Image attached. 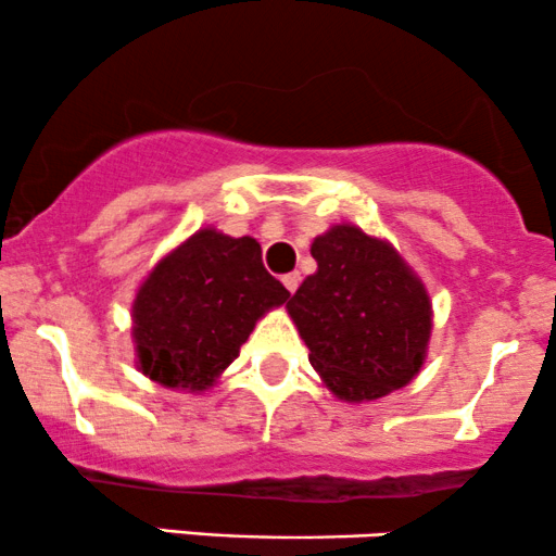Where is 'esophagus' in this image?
<instances>
[{
	"mask_svg": "<svg viewBox=\"0 0 556 556\" xmlns=\"http://www.w3.org/2000/svg\"><path fill=\"white\" fill-rule=\"evenodd\" d=\"M299 283H302V276H299V273H289V276H283V286H286V289H289L291 293L299 289Z\"/></svg>",
	"mask_w": 556,
	"mask_h": 556,
	"instance_id": "obj_1",
	"label": "esophagus"
}]
</instances>
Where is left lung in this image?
Returning a JSON list of instances; mask_svg holds the SVG:
<instances>
[{
	"label": "left lung",
	"mask_w": 556,
	"mask_h": 556,
	"mask_svg": "<svg viewBox=\"0 0 556 556\" xmlns=\"http://www.w3.org/2000/svg\"><path fill=\"white\" fill-rule=\"evenodd\" d=\"M315 276L286 304L312 367L349 403L384 397L419 375L432 336V304L388 241L332 226L312 241Z\"/></svg>",
	"instance_id": "left-lung-1"
}]
</instances>
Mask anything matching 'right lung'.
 Returning <instances> with one entry per match:
<instances>
[{"label": "right lung", "instance_id": "right-lung-1", "mask_svg": "<svg viewBox=\"0 0 556 556\" xmlns=\"http://www.w3.org/2000/svg\"><path fill=\"white\" fill-rule=\"evenodd\" d=\"M289 296L252 237L200 228L137 289V367L163 388L202 393L239 356L254 323Z\"/></svg>", "mask_w": 556, "mask_h": 556}]
</instances>
